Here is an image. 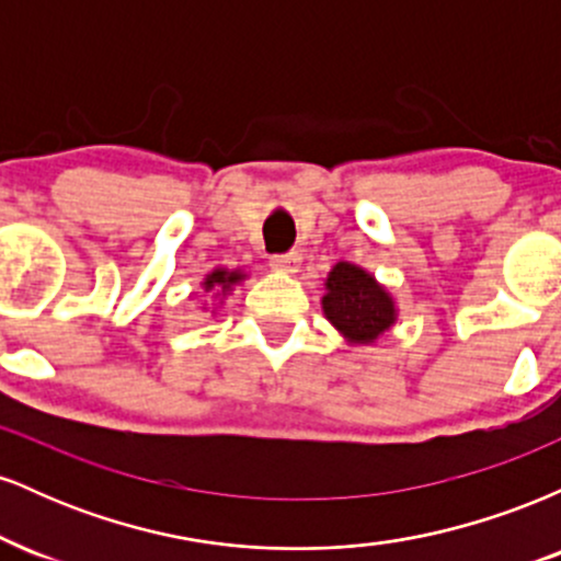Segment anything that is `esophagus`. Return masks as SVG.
I'll list each match as a JSON object with an SVG mask.
<instances>
[{"label": "esophagus", "instance_id": "1", "mask_svg": "<svg viewBox=\"0 0 561 561\" xmlns=\"http://www.w3.org/2000/svg\"><path fill=\"white\" fill-rule=\"evenodd\" d=\"M300 266V255L298 253H287V255H272V268L282 274H295Z\"/></svg>", "mask_w": 561, "mask_h": 561}]
</instances>
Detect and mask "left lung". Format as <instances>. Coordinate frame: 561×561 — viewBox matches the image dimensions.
Wrapping results in <instances>:
<instances>
[{"label":"left lung","instance_id":"left-lung-1","mask_svg":"<svg viewBox=\"0 0 561 561\" xmlns=\"http://www.w3.org/2000/svg\"><path fill=\"white\" fill-rule=\"evenodd\" d=\"M324 319L351 347L377 343L398 324V302L392 293L358 263H334L324 279Z\"/></svg>","mask_w":561,"mask_h":561}]
</instances>
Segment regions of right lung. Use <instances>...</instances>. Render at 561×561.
I'll use <instances>...</instances> for the list:
<instances>
[{
    "label": "right lung",
    "mask_w": 561,
    "mask_h": 561,
    "mask_svg": "<svg viewBox=\"0 0 561 561\" xmlns=\"http://www.w3.org/2000/svg\"><path fill=\"white\" fill-rule=\"evenodd\" d=\"M248 276L250 274L244 272V268H227V266L210 268V272L203 276V282H199V287H203V298H210V302L205 300L203 306H199V311H208L210 317H216L218 308L224 306V300H227L229 295L234 293V287L242 285Z\"/></svg>",
    "instance_id": "right-lung-1"
}]
</instances>
